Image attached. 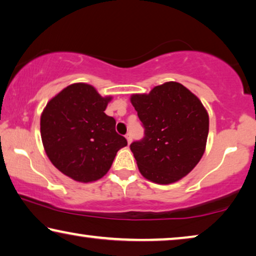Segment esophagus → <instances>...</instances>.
<instances>
[{
	"label": "esophagus",
	"mask_w": 256,
	"mask_h": 256,
	"mask_svg": "<svg viewBox=\"0 0 256 256\" xmlns=\"http://www.w3.org/2000/svg\"><path fill=\"white\" fill-rule=\"evenodd\" d=\"M125 138H126V140H128V144L132 142V136H131V134H130V133H128V134L125 136Z\"/></svg>",
	"instance_id": "esophagus-1"
}]
</instances>
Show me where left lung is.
<instances>
[{
	"label": "left lung",
	"mask_w": 256,
	"mask_h": 256,
	"mask_svg": "<svg viewBox=\"0 0 256 256\" xmlns=\"http://www.w3.org/2000/svg\"><path fill=\"white\" fill-rule=\"evenodd\" d=\"M131 102L144 128L131 148L140 173L170 184L186 176L200 160L208 136V114L200 100L180 83L166 82Z\"/></svg>",
	"instance_id": "8db88e82"
}]
</instances>
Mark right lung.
<instances>
[{
	"mask_svg": "<svg viewBox=\"0 0 256 256\" xmlns=\"http://www.w3.org/2000/svg\"><path fill=\"white\" fill-rule=\"evenodd\" d=\"M112 96H101L90 84L64 88L40 115V136L48 160L78 182L106 174L117 152L128 146L116 132V120L104 114Z\"/></svg>",
	"mask_w": 256,
	"mask_h": 256,
	"instance_id": "obj_1",
	"label": "right lung"
}]
</instances>
